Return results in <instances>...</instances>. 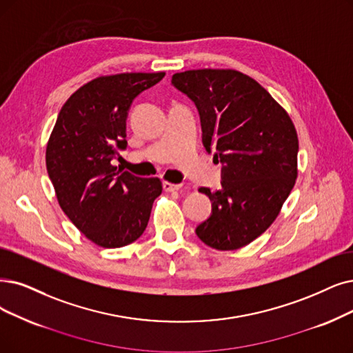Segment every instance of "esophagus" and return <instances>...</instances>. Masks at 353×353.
I'll return each mask as SVG.
<instances>
[{
  "label": "esophagus",
  "mask_w": 353,
  "mask_h": 353,
  "mask_svg": "<svg viewBox=\"0 0 353 353\" xmlns=\"http://www.w3.org/2000/svg\"><path fill=\"white\" fill-rule=\"evenodd\" d=\"M162 187H163V190L168 191V192L178 191V190L182 188L181 184H172V182H168V181H163V182H162Z\"/></svg>",
  "instance_id": "34e87169"
}]
</instances>
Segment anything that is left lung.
I'll use <instances>...</instances> for the list:
<instances>
[{
    "label": "left lung",
    "mask_w": 353,
    "mask_h": 353,
    "mask_svg": "<svg viewBox=\"0 0 353 353\" xmlns=\"http://www.w3.org/2000/svg\"><path fill=\"white\" fill-rule=\"evenodd\" d=\"M172 83L195 103L204 148L223 163L221 188H200L213 213L195 233L213 249H241L288 199L299 174L297 130L272 95L239 70L192 69L174 74Z\"/></svg>",
    "instance_id": "left-lung-1"
}]
</instances>
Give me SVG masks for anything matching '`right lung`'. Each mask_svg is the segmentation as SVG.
Masks as SVG:
<instances>
[{"label":"right lung","instance_id":"obj_1","mask_svg":"<svg viewBox=\"0 0 353 353\" xmlns=\"http://www.w3.org/2000/svg\"><path fill=\"white\" fill-rule=\"evenodd\" d=\"M165 72H125L83 83L59 111L46 146V168L68 219L101 248H121L145 232L159 178L117 171L111 161L125 149V120L134 98Z\"/></svg>","mask_w":353,"mask_h":353}]
</instances>
